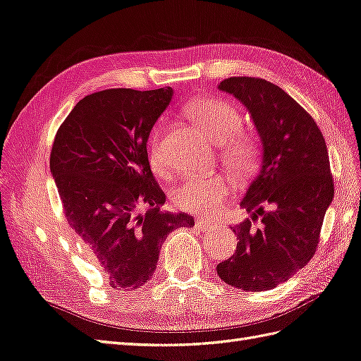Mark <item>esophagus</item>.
<instances>
[{
	"label": "esophagus",
	"instance_id": "obj_1",
	"mask_svg": "<svg viewBox=\"0 0 361 361\" xmlns=\"http://www.w3.org/2000/svg\"><path fill=\"white\" fill-rule=\"evenodd\" d=\"M214 226H215V223L206 221V220H201V219H198V220L195 221V228H197L198 231H206V229H211V228H214Z\"/></svg>",
	"mask_w": 361,
	"mask_h": 361
}]
</instances>
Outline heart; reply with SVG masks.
<instances>
[{
  "label": "heart",
  "instance_id": "obj_1",
  "mask_svg": "<svg viewBox=\"0 0 361 361\" xmlns=\"http://www.w3.org/2000/svg\"><path fill=\"white\" fill-rule=\"evenodd\" d=\"M190 118L215 142L223 147L224 161L237 172H246L255 163L257 142L252 135L241 132V114L223 99H198L189 109ZM163 129L157 128L149 145V158L158 175H167V161L161 150ZM232 189L231 180L223 175L206 178H188L172 190V201L181 211L215 214L223 207Z\"/></svg>",
  "mask_w": 361,
  "mask_h": 361
}]
</instances>
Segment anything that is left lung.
<instances>
[{"instance_id": "8db88e82", "label": "left lung", "mask_w": 361, "mask_h": 361, "mask_svg": "<svg viewBox=\"0 0 361 361\" xmlns=\"http://www.w3.org/2000/svg\"><path fill=\"white\" fill-rule=\"evenodd\" d=\"M219 89L238 98L252 115L262 163L240 203L255 212L233 226L237 250L216 266V274L229 286L269 290L315 254L334 198L328 147L312 116L271 81L231 77Z\"/></svg>"}]
</instances>
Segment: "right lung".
<instances>
[{
    "label": "right lung",
    "instance_id": "add662e5",
    "mask_svg": "<svg viewBox=\"0 0 361 361\" xmlns=\"http://www.w3.org/2000/svg\"><path fill=\"white\" fill-rule=\"evenodd\" d=\"M171 98V87L90 94L66 116L50 150L66 221L114 289L142 286L166 237L194 224L188 214L161 211L166 195L147 158L149 133Z\"/></svg>",
    "mask_w": 361,
    "mask_h": 361
}]
</instances>
